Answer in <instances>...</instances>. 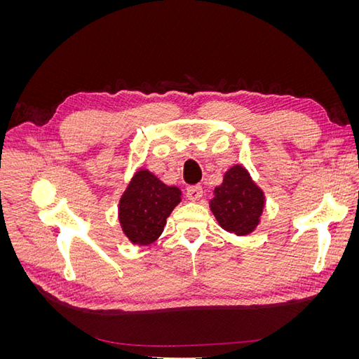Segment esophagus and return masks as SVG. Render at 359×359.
I'll return each instance as SVG.
<instances>
[{
  "mask_svg": "<svg viewBox=\"0 0 359 359\" xmlns=\"http://www.w3.org/2000/svg\"><path fill=\"white\" fill-rule=\"evenodd\" d=\"M202 187L201 186H189L187 187V191H186V194H187V198L190 199V201H198L199 198H202Z\"/></svg>",
  "mask_w": 359,
  "mask_h": 359,
  "instance_id": "34e87169",
  "label": "esophagus"
}]
</instances>
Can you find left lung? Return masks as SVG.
Instances as JSON below:
<instances>
[{"label": "left lung", "instance_id": "left-lung-1", "mask_svg": "<svg viewBox=\"0 0 359 359\" xmlns=\"http://www.w3.org/2000/svg\"><path fill=\"white\" fill-rule=\"evenodd\" d=\"M265 196L247 169L235 165L224 173L222 186L215 187L210 208L224 231L238 236L252 233L264 212Z\"/></svg>", "mask_w": 359, "mask_h": 359}]
</instances>
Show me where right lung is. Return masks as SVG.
Listing matches in <instances>:
<instances>
[{"mask_svg": "<svg viewBox=\"0 0 359 359\" xmlns=\"http://www.w3.org/2000/svg\"><path fill=\"white\" fill-rule=\"evenodd\" d=\"M180 202L178 187L166 186L147 169L137 170L118 205V219L124 235L137 245L154 243Z\"/></svg>", "mask_w": 359, "mask_h": 359, "instance_id": "obj_1", "label": "right lung"}]
</instances>
